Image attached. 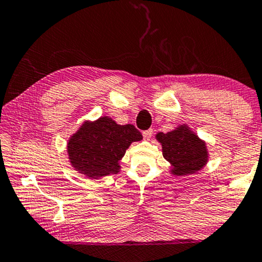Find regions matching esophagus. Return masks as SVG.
<instances>
[{"label":"esophagus","mask_w":262,"mask_h":262,"mask_svg":"<svg viewBox=\"0 0 262 262\" xmlns=\"http://www.w3.org/2000/svg\"><path fill=\"white\" fill-rule=\"evenodd\" d=\"M152 133H154V132H152V129H148V130L143 132L144 139H145V140H150V138L152 137Z\"/></svg>","instance_id":"34e87169"}]
</instances>
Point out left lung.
<instances>
[{"label":"left lung","mask_w":262,"mask_h":262,"mask_svg":"<svg viewBox=\"0 0 262 262\" xmlns=\"http://www.w3.org/2000/svg\"><path fill=\"white\" fill-rule=\"evenodd\" d=\"M156 139L160 141L165 160L171 164L172 175H191L203 169L208 161L206 143L188 125H179L167 133L160 132L156 134Z\"/></svg>","instance_id":"1"}]
</instances>
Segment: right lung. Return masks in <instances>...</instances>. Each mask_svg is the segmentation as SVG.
Here are the masks:
<instances>
[{"instance_id": "obj_1", "label": "right lung", "mask_w": 262, "mask_h": 262, "mask_svg": "<svg viewBox=\"0 0 262 262\" xmlns=\"http://www.w3.org/2000/svg\"><path fill=\"white\" fill-rule=\"evenodd\" d=\"M143 135L133 124H117L110 117L83 122L68 143L71 166L90 179L118 173L119 160L133 141Z\"/></svg>"}]
</instances>
